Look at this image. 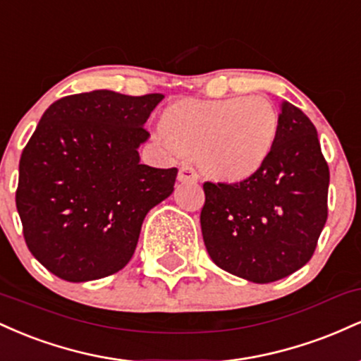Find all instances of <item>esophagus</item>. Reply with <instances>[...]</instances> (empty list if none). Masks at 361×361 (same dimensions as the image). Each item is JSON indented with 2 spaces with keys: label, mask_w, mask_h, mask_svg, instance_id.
Returning a JSON list of instances; mask_svg holds the SVG:
<instances>
[{
  "label": "esophagus",
  "mask_w": 361,
  "mask_h": 361,
  "mask_svg": "<svg viewBox=\"0 0 361 361\" xmlns=\"http://www.w3.org/2000/svg\"><path fill=\"white\" fill-rule=\"evenodd\" d=\"M178 180H180V181H190V183H197L198 173L195 171L193 166H188V164H185V166L180 168V173H178Z\"/></svg>",
  "instance_id": "esophagus-1"
}]
</instances>
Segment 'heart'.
I'll return each mask as SVG.
<instances>
[{
	"label": "heart",
	"mask_w": 361,
	"mask_h": 361,
	"mask_svg": "<svg viewBox=\"0 0 361 361\" xmlns=\"http://www.w3.org/2000/svg\"><path fill=\"white\" fill-rule=\"evenodd\" d=\"M275 106L261 97L181 100L161 118L163 137L181 154H193L207 175L241 181L270 159L279 137Z\"/></svg>",
	"instance_id": "obj_1"
}]
</instances>
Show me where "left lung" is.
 Wrapping results in <instances>:
<instances>
[{
	"mask_svg": "<svg viewBox=\"0 0 361 361\" xmlns=\"http://www.w3.org/2000/svg\"><path fill=\"white\" fill-rule=\"evenodd\" d=\"M279 120L275 149L258 173L239 183H204L200 224L209 256L255 283L304 267L327 219L329 168L316 127L288 102Z\"/></svg>",
	"mask_w": 361,
	"mask_h": 361,
	"instance_id": "left-lung-1",
	"label": "left lung"
}]
</instances>
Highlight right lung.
Returning <instances> with one entry per match:
<instances>
[{
  "mask_svg": "<svg viewBox=\"0 0 361 361\" xmlns=\"http://www.w3.org/2000/svg\"><path fill=\"white\" fill-rule=\"evenodd\" d=\"M161 93L69 94L40 118L20 157L16 209L28 250L66 281L114 275L130 261L149 210L173 193L176 168L140 164Z\"/></svg>",
  "mask_w": 361,
  "mask_h": 361,
  "instance_id": "obj_1",
  "label": "right lung"
}]
</instances>
